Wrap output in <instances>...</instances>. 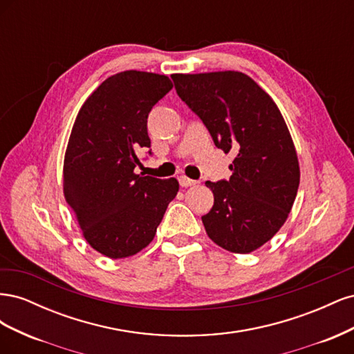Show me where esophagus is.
Segmentation results:
<instances>
[{
    "label": "esophagus",
    "mask_w": 354,
    "mask_h": 354,
    "mask_svg": "<svg viewBox=\"0 0 354 354\" xmlns=\"http://www.w3.org/2000/svg\"><path fill=\"white\" fill-rule=\"evenodd\" d=\"M178 181H180V186H183V187H190V186H195L196 185L195 180H192V178L186 177V176H180Z\"/></svg>",
    "instance_id": "1"
}]
</instances>
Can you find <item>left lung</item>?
I'll return each mask as SVG.
<instances>
[{"label":"left lung","mask_w":354,"mask_h":354,"mask_svg":"<svg viewBox=\"0 0 354 354\" xmlns=\"http://www.w3.org/2000/svg\"><path fill=\"white\" fill-rule=\"evenodd\" d=\"M171 78L214 145L224 153L236 152L230 178L205 183L214 205L202 216L203 227L221 248L252 252L283 226L299 185L298 158L283 116L270 95L242 72Z\"/></svg>","instance_id":"8db88e82"}]
</instances>
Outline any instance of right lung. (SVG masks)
<instances>
[{"label":"right lung","instance_id":"obj_1","mask_svg":"<svg viewBox=\"0 0 354 354\" xmlns=\"http://www.w3.org/2000/svg\"><path fill=\"white\" fill-rule=\"evenodd\" d=\"M171 88L165 75L120 72L93 91L75 120L63 192L85 241L109 259L146 248L178 192L176 178L134 173L137 152L151 147L149 112Z\"/></svg>","mask_w":354,"mask_h":354}]
</instances>
